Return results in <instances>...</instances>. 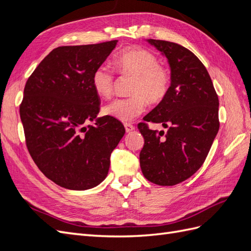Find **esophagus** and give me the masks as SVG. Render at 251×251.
Segmentation results:
<instances>
[{
	"instance_id": "esophagus-1",
	"label": "esophagus",
	"mask_w": 251,
	"mask_h": 251,
	"mask_svg": "<svg viewBox=\"0 0 251 251\" xmlns=\"http://www.w3.org/2000/svg\"><path fill=\"white\" fill-rule=\"evenodd\" d=\"M125 127H126V133L133 132L135 130V126L132 124H125Z\"/></svg>"
}]
</instances>
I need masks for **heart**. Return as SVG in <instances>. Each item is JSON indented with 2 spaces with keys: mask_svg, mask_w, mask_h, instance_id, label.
Listing matches in <instances>:
<instances>
[{
  "mask_svg": "<svg viewBox=\"0 0 251 251\" xmlns=\"http://www.w3.org/2000/svg\"><path fill=\"white\" fill-rule=\"evenodd\" d=\"M116 70L134 76L130 97L116 98L103 107L107 116L123 123L132 121L147 110L150 102H160L168 94L171 86L169 71L159 65L157 56L140 47L126 48L114 58ZM115 74L107 65L98 66L92 75V87L95 93L109 97L114 89Z\"/></svg>",
  "mask_w": 251,
  "mask_h": 251,
  "instance_id": "heart-1",
  "label": "heart"
}]
</instances>
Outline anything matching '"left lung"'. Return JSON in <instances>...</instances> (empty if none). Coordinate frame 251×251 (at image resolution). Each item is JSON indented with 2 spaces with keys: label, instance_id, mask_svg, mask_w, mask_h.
<instances>
[{
  "label": "left lung",
  "instance_id": "left-lung-1",
  "mask_svg": "<svg viewBox=\"0 0 251 251\" xmlns=\"http://www.w3.org/2000/svg\"><path fill=\"white\" fill-rule=\"evenodd\" d=\"M148 42L168 58L171 86L138 125L144 138L140 168L149 181L172 186L193 176L206 159L220 126L219 98L206 68L192 51L168 41ZM147 122L169 130L158 133Z\"/></svg>",
  "mask_w": 251,
  "mask_h": 251
}]
</instances>
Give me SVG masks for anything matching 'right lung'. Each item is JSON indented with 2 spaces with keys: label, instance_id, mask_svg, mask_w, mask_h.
<instances>
[{
  "label": "right lung",
  "instance_id": "right-lung-1",
  "mask_svg": "<svg viewBox=\"0 0 251 251\" xmlns=\"http://www.w3.org/2000/svg\"><path fill=\"white\" fill-rule=\"evenodd\" d=\"M118 41L53 49L28 78L20 116L37 168L57 185L85 191L102 182L126 133L110 116L97 118L100 98L92 75ZM95 126L83 127L87 121Z\"/></svg>",
  "mask_w": 251,
  "mask_h": 251
}]
</instances>
